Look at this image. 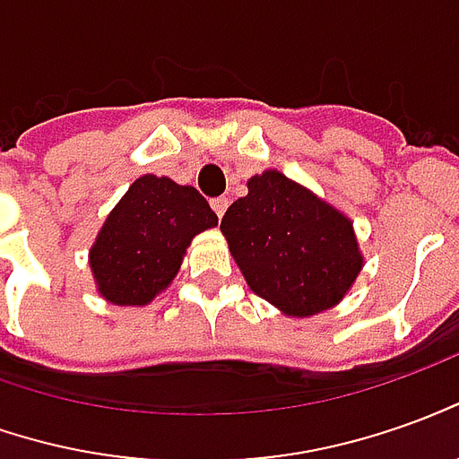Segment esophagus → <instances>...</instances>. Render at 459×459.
I'll return each mask as SVG.
<instances>
[{
    "label": "esophagus",
    "instance_id": "34e87169",
    "mask_svg": "<svg viewBox=\"0 0 459 459\" xmlns=\"http://www.w3.org/2000/svg\"><path fill=\"white\" fill-rule=\"evenodd\" d=\"M227 207H230V199L227 197H217V199H212V210H214V214L222 220V214L227 212Z\"/></svg>",
    "mask_w": 459,
    "mask_h": 459
}]
</instances>
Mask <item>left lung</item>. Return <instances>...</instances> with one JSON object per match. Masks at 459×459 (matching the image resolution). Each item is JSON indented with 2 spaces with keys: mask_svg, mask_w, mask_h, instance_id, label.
Here are the masks:
<instances>
[{
  "mask_svg": "<svg viewBox=\"0 0 459 459\" xmlns=\"http://www.w3.org/2000/svg\"><path fill=\"white\" fill-rule=\"evenodd\" d=\"M220 230L249 290L287 317L337 307L365 267L352 220L280 169L249 177Z\"/></svg>",
  "mask_w": 459,
  "mask_h": 459,
  "instance_id": "1",
  "label": "left lung"
}]
</instances>
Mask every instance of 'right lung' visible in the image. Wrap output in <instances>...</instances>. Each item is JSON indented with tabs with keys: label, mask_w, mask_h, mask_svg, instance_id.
<instances>
[{
	"label": "right lung",
	"mask_w": 459,
	"mask_h": 459,
	"mask_svg": "<svg viewBox=\"0 0 459 459\" xmlns=\"http://www.w3.org/2000/svg\"><path fill=\"white\" fill-rule=\"evenodd\" d=\"M217 227L207 199L169 177H137L90 247L97 292L117 307H144L164 292L192 239Z\"/></svg>",
	"instance_id": "right-lung-1"
}]
</instances>
